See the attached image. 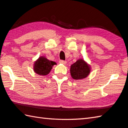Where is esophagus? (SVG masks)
Returning a JSON list of instances; mask_svg holds the SVG:
<instances>
[{"label": "esophagus", "instance_id": "obj_1", "mask_svg": "<svg viewBox=\"0 0 128 128\" xmlns=\"http://www.w3.org/2000/svg\"><path fill=\"white\" fill-rule=\"evenodd\" d=\"M59 63L60 64H64V65H66V61H64V60H60Z\"/></svg>", "mask_w": 128, "mask_h": 128}]
</instances>
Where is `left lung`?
<instances>
[{
  "instance_id": "obj_1",
  "label": "left lung",
  "mask_w": 128,
  "mask_h": 128,
  "mask_svg": "<svg viewBox=\"0 0 128 128\" xmlns=\"http://www.w3.org/2000/svg\"><path fill=\"white\" fill-rule=\"evenodd\" d=\"M91 67L85 60L80 59L71 65L70 75L74 80H82L87 77L90 74Z\"/></svg>"
}]
</instances>
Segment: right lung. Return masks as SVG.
Listing matches in <instances>:
<instances>
[{
  "mask_svg": "<svg viewBox=\"0 0 128 128\" xmlns=\"http://www.w3.org/2000/svg\"><path fill=\"white\" fill-rule=\"evenodd\" d=\"M55 62L47 59L45 56H40L34 62L33 69L34 72L40 76H46L50 72Z\"/></svg>",
  "mask_w": 128,
  "mask_h": 128,
  "instance_id": "right-lung-1",
  "label": "right lung"
}]
</instances>
